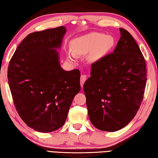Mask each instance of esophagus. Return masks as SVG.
<instances>
[{
  "mask_svg": "<svg viewBox=\"0 0 158 158\" xmlns=\"http://www.w3.org/2000/svg\"><path fill=\"white\" fill-rule=\"evenodd\" d=\"M86 79H87V76L85 75V74H81V79H80V84H81V88L83 87V85H84V82L85 81V80H86Z\"/></svg>",
  "mask_w": 158,
  "mask_h": 158,
  "instance_id": "obj_1",
  "label": "esophagus"
}]
</instances>
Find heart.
I'll use <instances>...</instances> for the list:
<instances>
[{"label": "heart", "mask_w": 158, "mask_h": 158, "mask_svg": "<svg viewBox=\"0 0 158 158\" xmlns=\"http://www.w3.org/2000/svg\"><path fill=\"white\" fill-rule=\"evenodd\" d=\"M115 40L111 35L100 33H91L73 40L70 42L72 52H67V58L70 62L75 61L77 56L88 54L91 62L99 60L114 47Z\"/></svg>", "instance_id": "1"}]
</instances>
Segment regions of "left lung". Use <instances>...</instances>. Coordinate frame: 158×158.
<instances>
[{
	"label": "left lung",
	"instance_id": "obj_1",
	"mask_svg": "<svg viewBox=\"0 0 158 158\" xmlns=\"http://www.w3.org/2000/svg\"><path fill=\"white\" fill-rule=\"evenodd\" d=\"M114 52L91 65L84 84L88 114L98 129L115 132L135 116L143 100L146 68L144 57L129 32L120 28Z\"/></svg>",
	"mask_w": 158,
	"mask_h": 158
}]
</instances>
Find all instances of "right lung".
<instances>
[{
  "label": "right lung",
  "mask_w": 158,
  "mask_h": 158,
  "mask_svg": "<svg viewBox=\"0 0 158 158\" xmlns=\"http://www.w3.org/2000/svg\"><path fill=\"white\" fill-rule=\"evenodd\" d=\"M66 28L60 26L28 35L10 61L7 79L16 109L28 127L40 132L65 123L81 89L79 69L63 70L60 49Z\"/></svg>",
  "instance_id": "obj_1"
}]
</instances>
